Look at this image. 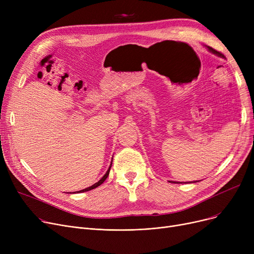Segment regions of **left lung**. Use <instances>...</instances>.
I'll return each instance as SVG.
<instances>
[{
    "label": "left lung",
    "mask_w": 254,
    "mask_h": 254,
    "mask_svg": "<svg viewBox=\"0 0 254 254\" xmlns=\"http://www.w3.org/2000/svg\"><path fill=\"white\" fill-rule=\"evenodd\" d=\"M208 49L212 52V53H214V55H217L218 57H221V58H224L223 57V55H222V53L221 52H219V51H217V50H215V49H213L212 47H210V46H208ZM194 182H196V181H194Z\"/></svg>",
    "instance_id": "1"
}]
</instances>
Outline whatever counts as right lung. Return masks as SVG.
I'll return each mask as SVG.
<instances>
[{
  "mask_svg": "<svg viewBox=\"0 0 254 254\" xmlns=\"http://www.w3.org/2000/svg\"><path fill=\"white\" fill-rule=\"evenodd\" d=\"M111 166H112V163H111V165H110V167H109V169H108V171L106 172V174L102 177V179L100 180V181H98L97 183H95L93 185H91V186H89V188H87V189H85V190H79V191H75V192H84V191H88V190H93V189H96V188H98V186H100L106 179H107V177H108V175H109V172H110V169H111ZM74 193V192H73Z\"/></svg>",
  "mask_w": 254,
  "mask_h": 254,
  "instance_id": "add662e5",
  "label": "right lung"
}]
</instances>
